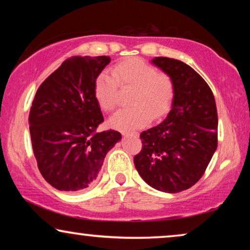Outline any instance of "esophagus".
Instances as JSON below:
<instances>
[{
  "label": "esophagus",
  "instance_id": "34e87169",
  "mask_svg": "<svg viewBox=\"0 0 250 250\" xmlns=\"http://www.w3.org/2000/svg\"><path fill=\"white\" fill-rule=\"evenodd\" d=\"M122 134L124 136H134V138H138L139 136L138 132H123Z\"/></svg>",
  "mask_w": 250,
  "mask_h": 250
}]
</instances>
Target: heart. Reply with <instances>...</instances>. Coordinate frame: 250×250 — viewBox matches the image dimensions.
I'll list each match as a JSON object with an SVG mask.
<instances>
[{
	"label": "heart",
	"mask_w": 250,
	"mask_h": 250,
	"mask_svg": "<svg viewBox=\"0 0 250 250\" xmlns=\"http://www.w3.org/2000/svg\"><path fill=\"white\" fill-rule=\"evenodd\" d=\"M118 88L132 90L129 108L109 119L111 127L126 132L142 128L168 111L174 98L172 78L141 58H129L115 64L110 75L102 73L94 81V98L104 111H112L118 102Z\"/></svg>",
	"instance_id": "heart-1"
}]
</instances>
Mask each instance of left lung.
<instances>
[{
  "label": "left lung",
  "mask_w": 250,
  "mask_h": 250,
  "mask_svg": "<svg viewBox=\"0 0 250 250\" xmlns=\"http://www.w3.org/2000/svg\"><path fill=\"white\" fill-rule=\"evenodd\" d=\"M152 63L172 78L173 104L163 123L141 133L134 165L153 189L176 193L200 180L217 148L216 104L210 87L189 64L166 57Z\"/></svg>",
  "instance_id": "8db88e82"
}]
</instances>
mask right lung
I'll list each match as a JSON object with an SVG mask.
<instances>
[{"mask_svg": "<svg viewBox=\"0 0 250 250\" xmlns=\"http://www.w3.org/2000/svg\"><path fill=\"white\" fill-rule=\"evenodd\" d=\"M110 58L71 57L41 84L29 111L34 156L47 183L62 191L86 189L97 179L107 152L122 139L104 122L94 81Z\"/></svg>", "mask_w": 250, "mask_h": 250, "instance_id": "add662e5", "label": "right lung"}]
</instances>
